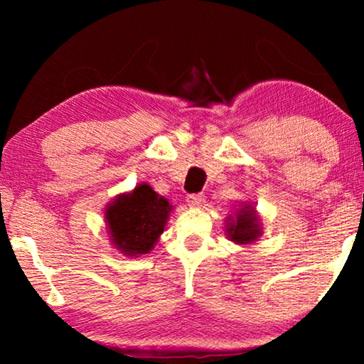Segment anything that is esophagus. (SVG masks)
Here are the masks:
<instances>
[{
    "mask_svg": "<svg viewBox=\"0 0 364 364\" xmlns=\"http://www.w3.org/2000/svg\"><path fill=\"white\" fill-rule=\"evenodd\" d=\"M203 198H205V196H203V193H188V196H187V203H188V205L198 207L203 202Z\"/></svg>",
    "mask_w": 364,
    "mask_h": 364,
    "instance_id": "1",
    "label": "esophagus"
}]
</instances>
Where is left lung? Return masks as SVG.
Masks as SVG:
<instances>
[{
    "mask_svg": "<svg viewBox=\"0 0 364 364\" xmlns=\"http://www.w3.org/2000/svg\"><path fill=\"white\" fill-rule=\"evenodd\" d=\"M227 235L232 242L237 243H250L260 235V228H258V220L253 215V208H240L237 212L235 222L230 223L227 228Z\"/></svg>",
    "mask_w": 364,
    "mask_h": 364,
    "instance_id": "1",
    "label": "left lung"
}]
</instances>
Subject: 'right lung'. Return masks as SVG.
Wrapping results in <instances>:
<instances>
[{"label":"right lung","mask_w":364,"mask_h":364,"mask_svg":"<svg viewBox=\"0 0 364 364\" xmlns=\"http://www.w3.org/2000/svg\"><path fill=\"white\" fill-rule=\"evenodd\" d=\"M171 210L167 198L157 196L147 183H141L132 193L121 196L107 207L112 243L129 257L149 253L164 232Z\"/></svg>","instance_id":"obj_1"}]
</instances>
